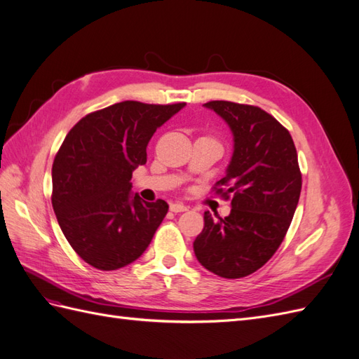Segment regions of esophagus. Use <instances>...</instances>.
Instances as JSON below:
<instances>
[{
  "mask_svg": "<svg viewBox=\"0 0 359 359\" xmlns=\"http://www.w3.org/2000/svg\"><path fill=\"white\" fill-rule=\"evenodd\" d=\"M169 210L172 212H184V211H187V206L182 205V203H170Z\"/></svg>",
  "mask_w": 359,
  "mask_h": 359,
  "instance_id": "obj_1",
  "label": "esophagus"
}]
</instances>
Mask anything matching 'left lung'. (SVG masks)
<instances>
[{
  "instance_id": "left-lung-1",
  "label": "left lung",
  "mask_w": 359,
  "mask_h": 359,
  "mask_svg": "<svg viewBox=\"0 0 359 359\" xmlns=\"http://www.w3.org/2000/svg\"><path fill=\"white\" fill-rule=\"evenodd\" d=\"M229 126L233 153L217 186L232 194L231 214L205 211L193 243L202 266L224 278L253 274L277 252L295 214L301 172L295 144L274 116L257 106L215 100L203 104ZM229 198V196H227Z\"/></svg>"
}]
</instances>
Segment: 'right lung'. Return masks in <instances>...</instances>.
<instances>
[{"instance_id": "right-lung-1", "label": "right lung", "mask_w": 359, "mask_h": 359, "mask_svg": "<svg viewBox=\"0 0 359 359\" xmlns=\"http://www.w3.org/2000/svg\"><path fill=\"white\" fill-rule=\"evenodd\" d=\"M186 103H115L83 116L67 133L52 165V206L69 244L102 271L142 255L169 205L132 193V173L147 163L156 130Z\"/></svg>"}]
</instances>
